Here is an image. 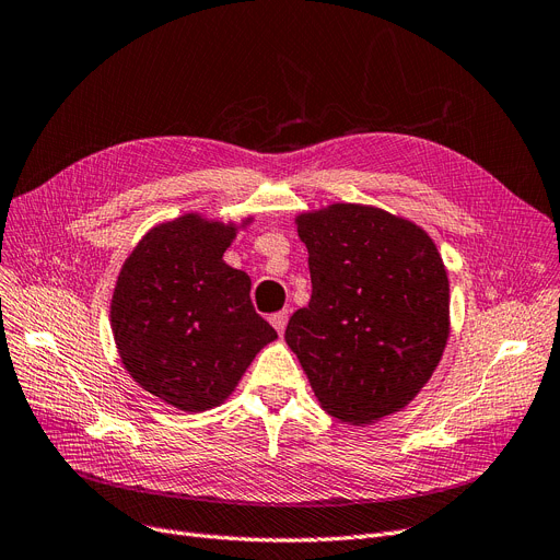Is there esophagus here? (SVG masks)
Returning a JSON list of instances; mask_svg holds the SVG:
<instances>
[{"label": "esophagus", "mask_w": 560, "mask_h": 560, "mask_svg": "<svg viewBox=\"0 0 560 560\" xmlns=\"http://www.w3.org/2000/svg\"><path fill=\"white\" fill-rule=\"evenodd\" d=\"M287 319H289V310H280V312H276V315H271L268 317V322L273 324V328L282 335L284 332V326H287Z\"/></svg>", "instance_id": "1"}]
</instances>
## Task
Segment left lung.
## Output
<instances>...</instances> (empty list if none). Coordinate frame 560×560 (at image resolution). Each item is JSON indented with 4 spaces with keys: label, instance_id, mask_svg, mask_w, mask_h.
<instances>
[{
    "label": "left lung",
    "instance_id": "1",
    "mask_svg": "<svg viewBox=\"0 0 560 560\" xmlns=\"http://www.w3.org/2000/svg\"><path fill=\"white\" fill-rule=\"evenodd\" d=\"M312 296L287 324L319 405L370 424L405 409L448 340L451 287L432 238L382 209L332 205L296 218Z\"/></svg>",
    "mask_w": 560,
    "mask_h": 560
}]
</instances>
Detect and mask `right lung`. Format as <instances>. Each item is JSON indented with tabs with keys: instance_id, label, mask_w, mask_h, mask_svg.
<instances>
[{
	"instance_id": "obj_1",
	"label": "right lung",
	"mask_w": 560,
	"mask_h": 560,
	"mask_svg": "<svg viewBox=\"0 0 560 560\" xmlns=\"http://www.w3.org/2000/svg\"><path fill=\"white\" fill-rule=\"evenodd\" d=\"M234 225L186 213L153 228L126 259L112 332L136 382L188 413L228 399L261 347L278 332L250 301V278L222 255Z\"/></svg>"
}]
</instances>
